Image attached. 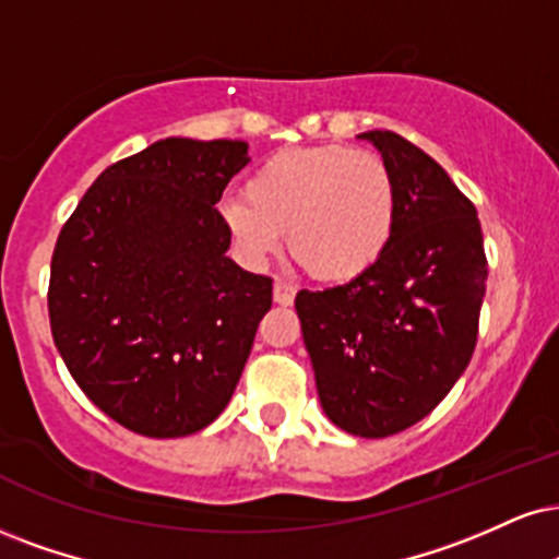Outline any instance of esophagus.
Here are the masks:
<instances>
[{
    "label": "esophagus",
    "instance_id": "esophagus-1",
    "mask_svg": "<svg viewBox=\"0 0 559 559\" xmlns=\"http://www.w3.org/2000/svg\"><path fill=\"white\" fill-rule=\"evenodd\" d=\"M295 285H290V282H285V280H277L274 282V302H277V306H293V300H295Z\"/></svg>",
    "mask_w": 559,
    "mask_h": 559
}]
</instances>
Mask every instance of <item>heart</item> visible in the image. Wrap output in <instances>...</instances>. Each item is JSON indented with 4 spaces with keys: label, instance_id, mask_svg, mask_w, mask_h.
Here are the masks:
<instances>
[{
    "label": "heart",
    "instance_id": "b5f03b06",
    "mask_svg": "<svg viewBox=\"0 0 559 559\" xmlns=\"http://www.w3.org/2000/svg\"><path fill=\"white\" fill-rule=\"evenodd\" d=\"M399 194L389 165L347 144L280 150L253 170L246 197L219 204L227 236L251 264H266L290 240L316 280L362 277L389 251Z\"/></svg>",
    "mask_w": 559,
    "mask_h": 559
}]
</instances>
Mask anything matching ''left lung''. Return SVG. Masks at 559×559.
<instances>
[{
    "label": "left lung",
    "instance_id": "obj_1",
    "mask_svg": "<svg viewBox=\"0 0 559 559\" xmlns=\"http://www.w3.org/2000/svg\"><path fill=\"white\" fill-rule=\"evenodd\" d=\"M396 181V230L362 277L295 298L321 409L349 436L385 438L430 415L472 360L487 259L474 204L430 155L362 132Z\"/></svg>",
    "mask_w": 559,
    "mask_h": 559
}]
</instances>
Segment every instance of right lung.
Here are the masks:
<instances>
[{
	"mask_svg": "<svg viewBox=\"0 0 559 559\" xmlns=\"http://www.w3.org/2000/svg\"><path fill=\"white\" fill-rule=\"evenodd\" d=\"M248 142L168 136L95 178L61 227L48 319L108 417L147 438L215 423L272 308V280L227 257L215 204Z\"/></svg>",
	"mask_w": 559,
	"mask_h": 559,
	"instance_id": "right-lung-1",
	"label": "right lung"
}]
</instances>
